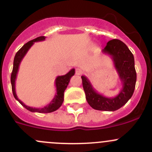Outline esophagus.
<instances>
[{
    "mask_svg": "<svg viewBox=\"0 0 152 152\" xmlns=\"http://www.w3.org/2000/svg\"><path fill=\"white\" fill-rule=\"evenodd\" d=\"M82 69H80V68H76L75 69V74L77 75H80L81 74H82Z\"/></svg>",
    "mask_w": 152,
    "mask_h": 152,
    "instance_id": "esophagus-1",
    "label": "esophagus"
}]
</instances>
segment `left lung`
<instances>
[{
    "label": "left lung",
    "mask_w": 152,
    "mask_h": 152,
    "mask_svg": "<svg viewBox=\"0 0 152 152\" xmlns=\"http://www.w3.org/2000/svg\"><path fill=\"white\" fill-rule=\"evenodd\" d=\"M102 52L112 58L122 84L120 92L115 97H107L94 89L86 76H81L86 100L93 109L100 111H116L125 105L132 97L136 83L134 56L121 40H109Z\"/></svg>",
    "instance_id": "obj_1"
}]
</instances>
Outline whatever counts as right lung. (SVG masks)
Masks as SVG:
<instances>
[{"label":"right lung","mask_w":152,"mask_h":152,"mask_svg":"<svg viewBox=\"0 0 152 152\" xmlns=\"http://www.w3.org/2000/svg\"><path fill=\"white\" fill-rule=\"evenodd\" d=\"M45 36H40L37 37V38L33 39V40H30V41L27 42L25 43L22 48H20L16 53L15 56H14V66H13V70L12 73L11 75V88H12V92L13 95H14V98L22 104V106L27 110L30 111L32 112H38V113H50V112H53L56 111L61 106L62 103L64 102V91L66 90V87L69 85V80L71 77L75 75V69H72L68 73H66L64 75L58 76L55 80V86H56V94L55 95L54 98L53 100L50 102L49 104H48L45 107H42V108H35V107H28V106L25 105L23 102L21 100L18 99L17 94H16V88H15V82L17 80V76L18 71H19V65H20L21 61L23 59L24 56L26 53H27L29 49L31 48L34 43L35 42H40L45 40Z\"/></svg>","instance_id":"right-lung-1"}]
</instances>
